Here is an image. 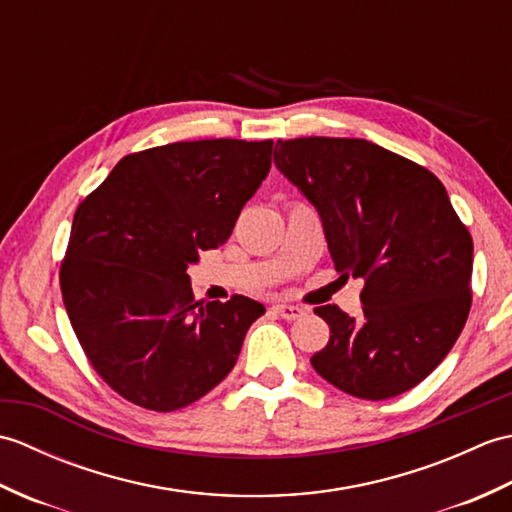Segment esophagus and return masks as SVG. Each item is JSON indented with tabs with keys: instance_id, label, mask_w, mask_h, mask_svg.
Instances as JSON below:
<instances>
[{
	"instance_id": "1",
	"label": "esophagus",
	"mask_w": 512,
	"mask_h": 512,
	"mask_svg": "<svg viewBox=\"0 0 512 512\" xmlns=\"http://www.w3.org/2000/svg\"><path fill=\"white\" fill-rule=\"evenodd\" d=\"M275 312L279 314L281 319H286V321H297V319H301V317H306V308H301V306H292V303H275Z\"/></svg>"
}]
</instances>
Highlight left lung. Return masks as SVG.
Here are the masks:
<instances>
[{"label": "left lung", "instance_id": "obj_1", "mask_svg": "<svg viewBox=\"0 0 512 512\" xmlns=\"http://www.w3.org/2000/svg\"><path fill=\"white\" fill-rule=\"evenodd\" d=\"M275 165L319 211L336 273L365 281L363 319L314 312L317 374L363 400L405 394L451 352L471 310L473 239L444 184L363 138L277 140Z\"/></svg>", "mask_w": 512, "mask_h": 512}]
</instances>
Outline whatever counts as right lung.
<instances>
[{
	"mask_svg": "<svg viewBox=\"0 0 512 512\" xmlns=\"http://www.w3.org/2000/svg\"><path fill=\"white\" fill-rule=\"evenodd\" d=\"M270 156L273 140L145 149L76 209L59 270L63 306L94 372L125 400L176 411L233 369L266 308L242 295L195 301L187 268L231 237Z\"/></svg>",
	"mask_w": 512,
	"mask_h": 512,
	"instance_id": "1",
	"label": "right lung"
}]
</instances>
